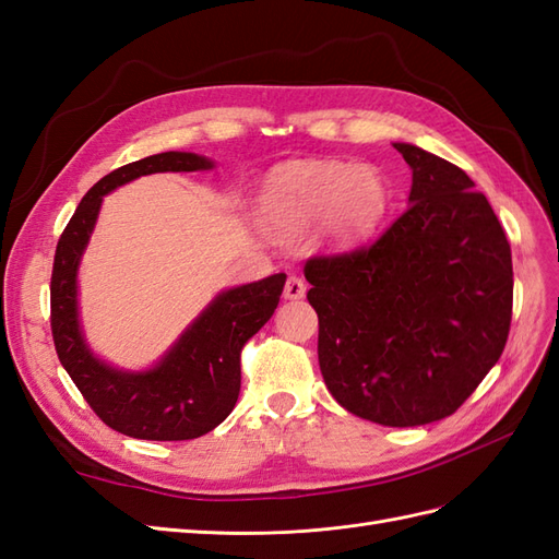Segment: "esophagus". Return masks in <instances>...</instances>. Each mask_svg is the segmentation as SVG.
<instances>
[{
    "instance_id": "obj_1",
    "label": "esophagus",
    "mask_w": 559,
    "mask_h": 559,
    "mask_svg": "<svg viewBox=\"0 0 559 559\" xmlns=\"http://www.w3.org/2000/svg\"><path fill=\"white\" fill-rule=\"evenodd\" d=\"M307 295V283L301 281L299 276L290 274L288 281H285V288H283V297L285 299H301Z\"/></svg>"
}]
</instances>
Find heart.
Instances as JSON below:
<instances>
[{"label": "heart", "instance_id": "obj_1", "mask_svg": "<svg viewBox=\"0 0 559 559\" xmlns=\"http://www.w3.org/2000/svg\"><path fill=\"white\" fill-rule=\"evenodd\" d=\"M389 205L372 166L295 162L274 170L262 191V219L278 236H299L321 222V243L350 250L368 241Z\"/></svg>", "mask_w": 559, "mask_h": 559}]
</instances>
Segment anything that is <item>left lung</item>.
<instances>
[{"instance_id":"1","label":"left lung","mask_w":559,"mask_h":559,"mask_svg":"<svg viewBox=\"0 0 559 559\" xmlns=\"http://www.w3.org/2000/svg\"><path fill=\"white\" fill-rule=\"evenodd\" d=\"M407 211L368 248L305 266L318 362L344 409L381 426L450 417L497 365L513 313V260L468 175L409 142Z\"/></svg>"}]
</instances>
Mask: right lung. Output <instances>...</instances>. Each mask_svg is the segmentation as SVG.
Here are the masks:
<instances>
[{
    "mask_svg": "<svg viewBox=\"0 0 559 559\" xmlns=\"http://www.w3.org/2000/svg\"><path fill=\"white\" fill-rule=\"evenodd\" d=\"M194 152H164L121 166L95 182L62 231L51 276V330L62 368L93 412L138 440H194L225 421L241 391V348L271 316L285 274L222 290L147 370H123L91 350L79 318V264L103 197L152 173L211 170Z\"/></svg>",
    "mask_w": 559,
    "mask_h": 559,
    "instance_id": "right-lung-1",
    "label": "right lung"
}]
</instances>
